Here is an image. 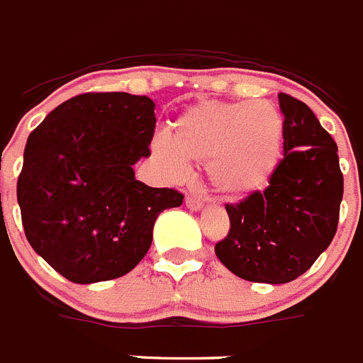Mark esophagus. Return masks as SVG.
<instances>
[{"mask_svg": "<svg viewBox=\"0 0 363 363\" xmlns=\"http://www.w3.org/2000/svg\"><path fill=\"white\" fill-rule=\"evenodd\" d=\"M204 204V201L201 199V197H197V195H188L186 197V206L190 208V210H201Z\"/></svg>", "mask_w": 363, "mask_h": 363, "instance_id": "34e87169", "label": "esophagus"}]
</instances>
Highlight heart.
Listing matches in <instances>:
<instances>
[{"label": "heart", "mask_w": 363, "mask_h": 363, "mask_svg": "<svg viewBox=\"0 0 363 363\" xmlns=\"http://www.w3.org/2000/svg\"><path fill=\"white\" fill-rule=\"evenodd\" d=\"M285 124L276 106L252 102H201L172 124V140L157 137L153 151L173 175L188 162H206L220 194L247 197L263 190L277 168Z\"/></svg>", "instance_id": "b5f03b06"}]
</instances>
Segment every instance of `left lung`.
Wrapping results in <instances>:
<instances>
[{
	"label": "left lung",
	"instance_id": "obj_1",
	"mask_svg": "<svg viewBox=\"0 0 363 363\" xmlns=\"http://www.w3.org/2000/svg\"><path fill=\"white\" fill-rule=\"evenodd\" d=\"M283 159L263 191L226 204L230 230L216 245L230 272L254 283H289L333 241L343 197L338 146L311 107L279 93Z\"/></svg>",
	"mask_w": 363,
	"mask_h": 363
}]
</instances>
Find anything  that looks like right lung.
<instances>
[{
    "mask_svg": "<svg viewBox=\"0 0 363 363\" xmlns=\"http://www.w3.org/2000/svg\"><path fill=\"white\" fill-rule=\"evenodd\" d=\"M155 104L129 93L65 100L27 138L18 177L25 238L72 283L109 281L146 256L153 225L184 195L150 188L133 164L150 157Z\"/></svg>",
    "mask_w": 363,
    "mask_h": 363,
    "instance_id": "1",
    "label": "right lung"
}]
</instances>
